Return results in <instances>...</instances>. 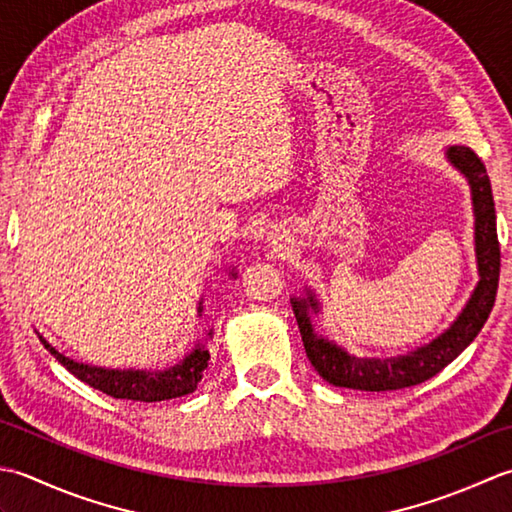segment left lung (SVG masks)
<instances>
[{
    "label": "left lung",
    "instance_id": "obj_1",
    "mask_svg": "<svg viewBox=\"0 0 512 512\" xmlns=\"http://www.w3.org/2000/svg\"><path fill=\"white\" fill-rule=\"evenodd\" d=\"M446 159L451 161L455 170H460L466 176L468 185H471L479 283L471 298H468L462 314L455 318L453 325L442 336H437L424 347L413 349L406 356L395 358L351 356L338 344L329 342L314 331L309 311H314V314L320 311L314 291L307 289V298H291L307 358L320 373V378L333 384V387L380 393L422 384L460 356L468 344L477 338L490 311H493L499 283V241L493 190H490L484 163L479 161V156L471 148H464V145L448 148Z\"/></svg>",
    "mask_w": 512,
    "mask_h": 512
}]
</instances>
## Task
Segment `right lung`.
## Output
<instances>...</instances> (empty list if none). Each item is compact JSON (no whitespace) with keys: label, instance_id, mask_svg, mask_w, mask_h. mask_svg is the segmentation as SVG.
Returning <instances> with one entry per match:
<instances>
[{"label":"right lung","instance_id":"add662e5","mask_svg":"<svg viewBox=\"0 0 512 512\" xmlns=\"http://www.w3.org/2000/svg\"><path fill=\"white\" fill-rule=\"evenodd\" d=\"M236 276V274H232ZM203 314V300L198 302V316ZM212 338V331L207 333ZM44 347L55 356L64 367L79 378L81 382L90 384L92 389L103 391L110 398L117 400H132V402H161L181 398L196 391L198 382H201L203 373L210 364V351L205 344H196L190 356H185L179 364L165 369V371H134V369H103V367H90V364H81L66 358L64 353H59L52 344H48L44 338Z\"/></svg>","mask_w":512,"mask_h":512}]
</instances>
